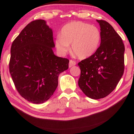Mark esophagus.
<instances>
[{
  "label": "esophagus",
  "instance_id": "1",
  "mask_svg": "<svg viewBox=\"0 0 134 134\" xmlns=\"http://www.w3.org/2000/svg\"><path fill=\"white\" fill-rule=\"evenodd\" d=\"M75 64H76V62L74 61V60H70V63H69V67L71 68V67L74 66H75Z\"/></svg>",
  "mask_w": 134,
  "mask_h": 134
}]
</instances>
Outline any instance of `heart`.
Here are the masks:
<instances>
[{
	"label": "heart",
	"instance_id": "heart-1",
	"mask_svg": "<svg viewBox=\"0 0 134 134\" xmlns=\"http://www.w3.org/2000/svg\"><path fill=\"white\" fill-rule=\"evenodd\" d=\"M100 30L97 27L83 22H71L62 27L60 36L56 38L55 46L62 54H65L71 45L72 53L79 59L93 55L100 42Z\"/></svg>",
	"mask_w": 134,
	"mask_h": 134
}]
</instances>
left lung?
Segmentation results:
<instances>
[{
  "mask_svg": "<svg viewBox=\"0 0 134 134\" xmlns=\"http://www.w3.org/2000/svg\"><path fill=\"white\" fill-rule=\"evenodd\" d=\"M100 27V44L91 57L78 63L81 75L78 85L93 99L108 96L118 85L125 70V45L108 22L97 20Z\"/></svg>",
  "mask_w": 134,
  "mask_h": 134,
  "instance_id": "left-lung-1",
  "label": "left lung"
}]
</instances>
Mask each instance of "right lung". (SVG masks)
<instances>
[{
    "instance_id": "right-lung-1",
    "label": "right lung",
    "mask_w": 134,
    "mask_h": 134,
    "mask_svg": "<svg viewBox=\"0 0 134 134\" xmlns=\"http://www.w3.org/2000/svg\"><path fill=\"white\" fill-rule=\"evenodd\" d=\"M53 31L44 20L29 23L13 41L9 69L16 90L35 104L52 96L58 77L68 68L70 60L55 55Z\"/></svg>"
}]
</instances>
